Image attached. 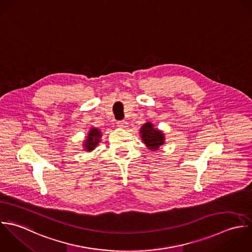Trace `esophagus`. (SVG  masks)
<instances>
[{
  "instance_id": "obj_1",
  "label": "esophagus",
  "mask_w": 252,
  "mask_h": 252,
  "mask_svg": "<svg viewBox=\"0 0 252 252\" xmlns=\"http://www.w3.org/2000/svg\"><path fill=\"white\" fill-rule=\"evenodd\" d=\"M117 125H118V126H120V127H122V128H125V127H126L127 123H126V121H118V122H117Z\"/></svg>"
}]
</instances>
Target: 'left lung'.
<instances>
[{"instance_id": "1", "label": "left lung", "mask_w": 252, "mask_h": 252, "mask_svg": "<svg viewBox=\"0 0 252 252\" xmlns=\"http://www.w3.org/2000/svg\"><path fill=\"white\" fill-rule=\"evenodd\" d=\"M140 133L142 134V140L144 143L152 150H157L158 146L163 144V133L153 128L151 123L144 124L140 129Z\"/></svg>"}]
</instances>
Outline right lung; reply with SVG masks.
Here are the masks:
<instances>
[{
  "mask_svg": "<svg viewBox=\"0 0 252 252\" xmlns=\"http://www.w3.org/2000/svg\"><path fill=\"white\" fill-rule=\"evenodd\" d=\"M101 134L100 131L96 128H93L90 133H89V136L87 138V141H86V144H85V147L87 150L89 151H92L94 150V148L97 145V143L99 142V139H100Z\"/></svg>",
  "mask_w": 252,
  "mask_h": 252,
  "instance_id": "right-lung-1",
  "label": "right lung"
}]
</instances>
